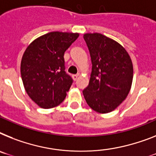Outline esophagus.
Listing matches in <instances>:
<instances>
[{"label":"esophagus","mask_w":156,"mask_h":156,"mask_svg":"<svg viewBox=\"0 0 156 156\" xmlns=\"http://www.w3.org/2000/svg\"><path fill=\"white\" fill-rule=\"evenodd\" d=\"M78 76H79V74H73V75H72V78H73V79H74V81H76Z\"/></svg>","instance_id":"esophagus-1"}]
</instances>
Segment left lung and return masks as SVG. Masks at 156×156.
<instances>
[{"label": "left lung", "mask_w": 156, "mask_h": 156, "mask_svg": "<svg viewBox=\"0 0 156 156\" xmlns=\"http://www.w3.org/2000/svg\"><path fill=\"white\" fill-rule=\"evenodd\" d=\"M83 38L91 57L92 72L82 93L92 109L108 113L117 108L130 91L132 59L122 46L102 34L86 33Z\"/></svg>", "instance_id": "1"}]
</instances>
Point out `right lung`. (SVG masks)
<instances>
[{
  "label": "right lung",
  "mask_w": 156,
  "mask_h": 156,
  "mask_svg": "<svg viewBox=\"0 0 156 156\" xmlns=\"http://www.w3.org/2000/svg\"><path fill=\"white\" fill-rule=\"evenodd\" d=\"M79 34L52 31L31 42L23 53L20 73L27 95L43 108L62 103L72 85L64 53Z\"/></svg>",
  "instance_id": "right-lung-1"
}]
</instances>
